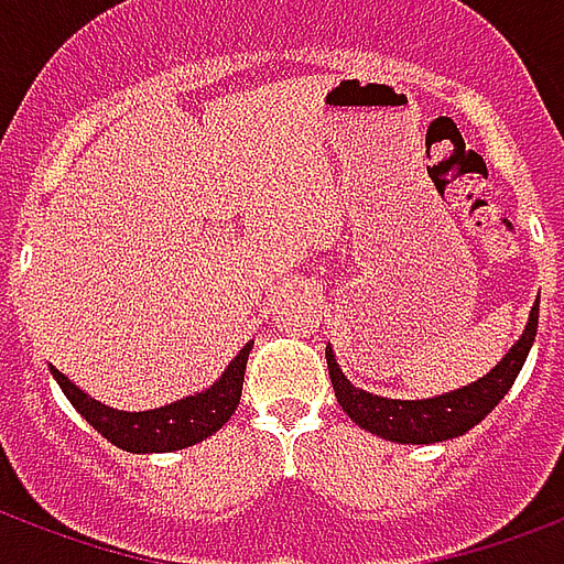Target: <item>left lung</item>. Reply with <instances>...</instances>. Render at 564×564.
I'll return each instance as SVG.
<instances>
[{
  "mask_svg": "<svg viewBox=\"0 0 564 564\" xmlns=\"http://www.w3.org/2000/svg\"><path fill=\"white\" fill-rule=\"evenodd\" d=\"M538 307L541 305L534 302L522 338L510 347V354L486 378L468 383L465 390L447 392L437 399H423V402H399V399H380V395L362 392L344 378L332 350H326L335 399L356 425H362L375 435L399 441V444H435V441L465 435L508 395L513 380L525 366V356L532 350L534 335H538Z\"/></svg>",
  "mask_w": 564,
  "mask_h": 564,
  "instance_id": "8db88e82",
  "label": "left lung"
}]
</instances>
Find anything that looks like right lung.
I'll return each mask as SVG.
<instances>
[{
	"label": "right lung",
	"mask_w": 564,
	"mask_h": 564,
	"mask_svg": "<svg viewBox=\"0 0 564 564\" xmlns=\"http://www.w3.org/2000/svg\"><path fill=\"white\" fill-rule=\"evenodd\" d=\"M250 347L253 344H247L245 350L235 356L229 368L223 371V378L210 390L189 395L184 402H174L169 408L139 411V414L105 408L102 402H96L87 392L78 390L66 375H59L56 368H51V371H54L59 390L66 392L72 408L99 435L108 437L115 447L127 449V453H169V449L193 447L198 441L214 435L223 423H229V416L235 414V408L241 402V387H245V368Z\"/></svg>",
	"instance_id": "right-lung-1"
}]
</instances>
